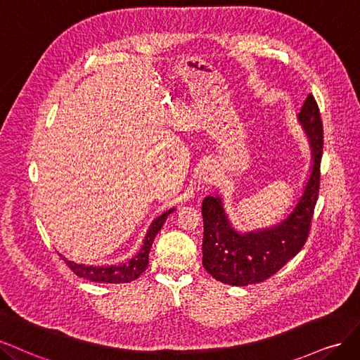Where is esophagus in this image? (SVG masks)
<instances>
[{
  "label": "esophagus",
  "mask_w": 360,
  "mask_h": 360,
  "mask_svg": "<svg viewBox=\"0 0 360 360\" xmlns=\"http://www.w3.org/2000/svg\"><path fill=\"white\" fill-rule=\"evenodd\" d=\"M202 178H203L205 182H210V181H212V173H207V172H206V173H203Z\"/></svg>",
  "instance_id": "34e87169"
}]
</instances>
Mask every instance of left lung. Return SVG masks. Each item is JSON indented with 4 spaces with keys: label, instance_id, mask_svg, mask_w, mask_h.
<instances>
[{
    "label": "left lung",
    "instance_id": "obj_1",
    "mask_svg": "<svg viewBox=\"0 0 360 360\" xmlns=\"http://www.w3.org/2000/svg\"><path fill=\"white\" fill-rule=\"evenodd\" d=\"M297 118L309 139L312 166L302 195L284 219L271 227L242 233L231 226L221 197H205L202 262L217 281L238 287L262 283L305 245L319 197L323 155V122L314 96L307 97Z\"/></svg>",
    "mask_w": 360,
    "mask_h": 360
}]
</instances>
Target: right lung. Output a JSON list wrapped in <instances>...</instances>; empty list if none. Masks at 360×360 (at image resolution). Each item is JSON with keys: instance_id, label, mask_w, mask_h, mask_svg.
Segmentation results:
<instances>
[{"instance_id": "1", "label": "right lung", "mask_w": 360, "mask_h": 360, "mask_svg": "<svg viewBox=\"0 0 360 360\" xmlns=\"http://www.w3.org/2000/svg\"><path fill=\"white\" fill-rule=\"evenodd\" d=\"M175 211V207L166 211L157 217L153 223H150L146 236L143 239V245L139 250L136 256H133L130 260H127L120 264H110V266H94V264H79L75 262H70L63 257V260L67 263L68 268H70L77 276L85 278V280L94 281V283H106V284H122V283H130L136 280L137 276H141L142 272L148 268V257H149V250L153 247V242L155 239V235L163 227L167 217Z\"/></svg>"}]
</instances>
